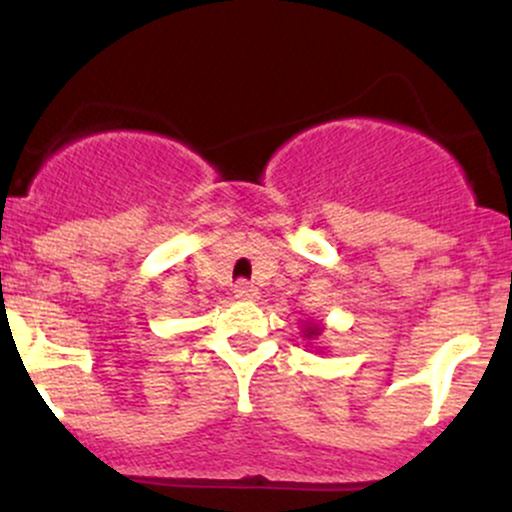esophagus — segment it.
<instances>
[{
	"label": "esophagus",
	"mask_w": 512,
	"mask_h": 512,
	"mask_svg": "<svg viewBox=\"0 0 512 512\" xmlns=\"http://www.w3.org/2000/svg\"><path fill=\"white\" fill-rule=\"evenodd\" d=\"M233 293H236V298H240V301H252V298H257V286H252L250 281L240 279Z\"/></svg>",
	"instance_id": "esophagus-1"
}]
</instances>
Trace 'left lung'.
I'll list each match as a JSON object with an SVG mask.
<instances>
[{
	"label": "left lung",
	"instance_id": "8db88e82",
	"mask_svg": "<svg viewBox=\"0 0 512 512\" xmlns=\"http://www.w3.org/2000/svg\"><path fill=\"white\" fill-rule=\"evenodd\" d=\"M322 330L320 327H308V337H317V334H320Z\"/></svg>",
	"mask_w": 512,
	"mask_h": 512
}]
</instances>
